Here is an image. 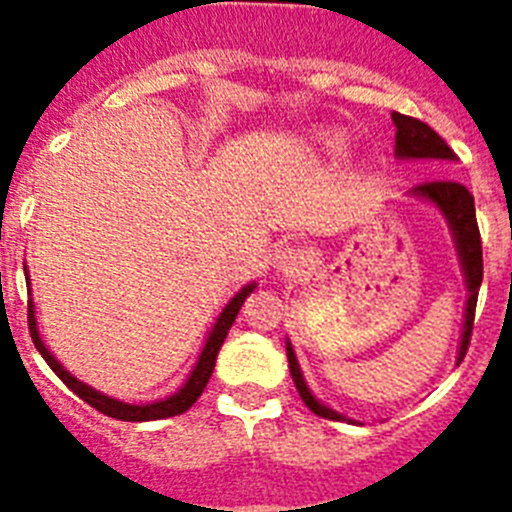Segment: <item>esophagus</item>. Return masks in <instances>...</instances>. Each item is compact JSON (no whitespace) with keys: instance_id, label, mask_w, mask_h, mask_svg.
<instances>
[{"instance_id":"34e87169","label":"esophagus","mask_w":512,"mask_h":512,"mask_svg":"<svg viewBox=\"0 0 512 512\" xmlns=\"http://www.w3.org/2000/svg\"><path fill=\"white\" fill-rule=\"evenodd\" d=\"M271 264H274V271H277V277H297L302 271V266H305V256H302L300 248L295 246H282L274 251V259H271Z\"/></svg>"}]
</instances>
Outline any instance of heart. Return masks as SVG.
<instances>
[{"mask_svg": "<svg viewBox=\"0 0 512 512\" xmlns=\"http://www.w3.org/2000/svg\"><path fill=\"white\" fill-rule=\"evenodd\" d=\"M328 148H341V140H338V138H328Z\"/></svg>", "mask_w": 512, "mask_h": 512, "instance_id": "heart-1", "label": "heart"}]
</instances>
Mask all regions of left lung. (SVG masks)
I'll use <instances>...</instances> for the list:
<instances>
[{
  "label": "left lung",
  "instance_id": "1",
  "mask_svg": "<svg viewBox=\"0 0 512 512\" xmlns=\"http://www.w3.org/2000/svg\"><path fill=\"white\" fill-rule=\"evenodd\" d=\"M392 122H395V158L400 161H454V151L446 146V140L428 128L425 122L415 120V117L400 115L392 112ZM410 197L428 202L436 207L443 215L446 225H449L451 241H454L456 256H459L461 274H464V284H467V307H464V325H461V341H459V356L464 359L469 346V336H472L474 325V307H477L479 284H482V241H479V228H477V212H474V197L469 194L467 187H461L459 182H425L410 189ZM287 359H289V374L295 379V387L300 392L302 402L320 418L328 420H348L343 413H336L333 408L323 405L318 397L312 395L307 387L305 377H302L300 361H297L295 346L287 338ZM456 361V364H459Z\"/></svg>",
  "mask_w": 512,
  "mask_h": 512
}]
</instances>
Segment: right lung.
Returning <instances> with one entry per match:
<instances>
[{
    "label": "right lung",
    "instance_id": "obj_1",
    "mask_svg": "<svg viewBox=\"0 0 512 512\" xmlns=\"http://www.w3.org/2000/svg\"><path fill=\"white\" fill-rule=\"evenodd\" d=\"M25 279L30 282V277H27V266H25ZM253 289H256V282L246 284V287H241L233 297H230L228 305L223 307V312H220V315L215 318V323H212L210 333H207V338H205V346H202L200 356H197V361H194L192 372L187 374V379H184L182 387H179L174 395L164 397V400L146 402V405L122 402V400H117V397L104 395V392L89 387L87 382L76 379L71 372H66V369L61 366V361H58L56 356L48 351V346H45L43 338H40L38 318H35L33 292H30V302H27V325H30V336H33V343H35V348L40 351V356L48 361V366H51L53 372H56V377L61 379V382L66 384L71 392H76L81 400L89 402V405H92V408H97L99 413L110 415V418L128 420V423H143V420H161V418H171V415H182L192 408L194 402H197V397L202 395V390H205L207 382H210V377H212L217 351H220L223 341L228 338V330H230V325L235 323V315H238V310H241L243 300L251 295Z\"/></svg>",
    "mask_w": 512,
    "mask_h": 512
}]
</instances>
